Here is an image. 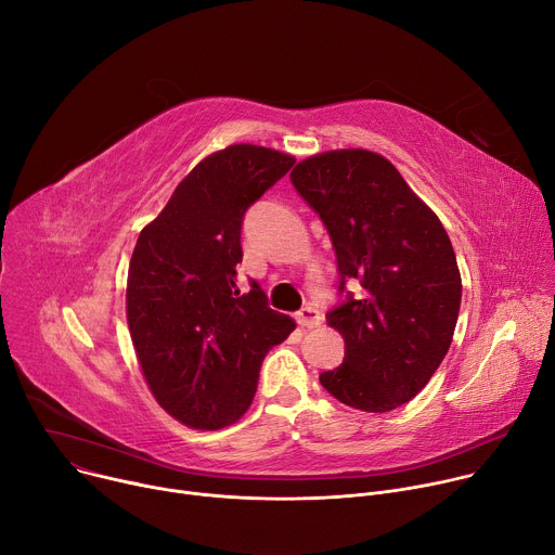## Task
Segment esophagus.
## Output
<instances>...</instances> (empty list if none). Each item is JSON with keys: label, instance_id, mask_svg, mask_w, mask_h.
<instances>
[{"label": "esophagus", "instance_id": "1", "mask_svg": "<svg viewBox=\"0 0 555 555\" xmlns=\"http://www.w3.org/2000/svg\"><path fill=\"white\" fill-rule=\"evenodd\" d=\"M295 320L301 328H315L322 324V313L315 309V306H304L301 311H297Z\"/></svg>", "mask_w": 555, "mask_h": 555}]
</instances>
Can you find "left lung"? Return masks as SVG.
<instances>
[{"instance_id": "1", "label": "left lung", "mask_w": 555, "mask_h": 555, "mask_svg": "<svg viewBox=\"0 0 555 555\" xmlns=\"http://www.w3.org/2000/svg\"><path fill=\"white\" fill-rule=\"evenodd\" d=\"M322 218L346 299L326 315L346 350L322 386L363 412H390L433 379L459 320L461 273L448 231L397 167L367 150H335L291 171ZM357 279L359 296L345 291Z\"/></svg>"}]
</instances>
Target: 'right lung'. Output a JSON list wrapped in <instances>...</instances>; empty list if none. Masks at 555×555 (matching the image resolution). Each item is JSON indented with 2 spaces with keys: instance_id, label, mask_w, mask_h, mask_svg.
Segmentation results:
<instances>
[{
  "instance_id": "add662e5",
  "label": "right lung",
  "mask_w": 555,
  "mask_h": 555,
  "mask_svg": "<svg viewBox=\"0 0 555 555\" xmlns=\"http://www.w3.org/2000/svg\"><path fill=\"white\" fill-rule=\"evenodd\" d=\"M295 158L229 145L203 158L139 235L128 273V326L145 382L165 412L220 429L251 405L267 352L295 322L269 309L258 282L242 293L244 211Z\"/></svg>"
}]
</instances>
